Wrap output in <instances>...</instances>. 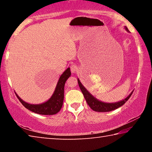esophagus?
I'll use <instances>...</instances> for the list:
<instances>
[{"label": "esophagus", "instance_id": "esophagus-1", "mask_svg": "<svg viewBox=\"0 0 152 152\" xmlns=\"http://www.w3.org/2000/svg\"><path fill=\"white\" fill-rule=\"evenodd\" d=\"M70 70L72 72V73H76L77 70H78V67H77L76 65L75 64H72L70 66Z\"/></svg>", "mask_w": 152, "mask_h": 152}]
</instances>
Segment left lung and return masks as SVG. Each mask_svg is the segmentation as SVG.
Segmentation results:
<instances>
[{
    "mask_svg": "<svg viewBox=\"0 0 152 152\" xmlns=\"http://www.w3.org/2000/svg\"><path fill=\"white\" fill-rule=\"evenodd\" d=\"M125 28L127 31H129L127 27H125ZM78 82L82 94H83L84 98H85L87 103H88L89 107H91L92 110L96 112H109V111H111V110L118 109V108H119L120 107L123 106V105L128 101V99H129L131 96H132V94H133V91L129 94V95H128V96L126 97L125 99L122 100V101L116 102L108 103V102H104L101 101H99V100L96 99V98L92 96V95L88 91H87L85 87L82 85L78 78Z\"/></svg>",
    "mask_w": 152,
    "mask_h": 152,
    "instance_id": "obj_1",
    "label": "left lung"
}]
</instances>
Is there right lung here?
<instances>
[{
    "instance_id": "add662e5",
    "label": "right lung",
    "mask_w": 152,
    "mask_h": 152,
    "mask_svg": "<svg viewBox=\"0 0 152 152\" xmlns=\"http://www.w3.org/2000/svg\"><path fill=\"white\" fill-rule=\"evenodd\" d=\"M71 76L70 68H67L61 74L56 85V89L52 96L47 101L41 104H29L25 102L18 96L15 92L18 99L22 104L27 109L39 115H55L60 111L63 105L64 97V85L67 80Z\"/></svg>"
}]
</instances>
